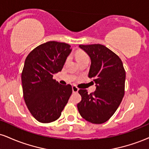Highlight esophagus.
I'll return each instance as SVG.
<instances>
[{
    "mask_svg": "<svg viewBox=\"0 0 149 149\" xmlns=\"http://www.w3.org/2000/svg\"><path fill=\"white\" fill-rule=\"evenodd\" d=\"M72 90H73V93H77L78 92V90H79V89H78L76 85H73L72 86Z\"/></svg>",
    "mask_w": 149,
    "mask_h": 149,
    "instance_id": "obj_1",
    "label": "esophagus"
}]
</instances>
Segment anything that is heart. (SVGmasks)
Masks as SVG:
<instances>
[{
  "mask_svg": "<svg viewBox=\"0 0 149 149\" xmlns=\"http://www.w3.org/2000/svg\"><path fill=\"white\" fill-rule=\"evenodd\" d=\"M76 57L77 60H78V62H80V61H81V60H85V59H89L88 55H87L85 52H84L82 51H80L77 52V53H76Z\"/></svg>",
  "mask_w": 149,
  "mask_h": 149,
  "instance_id": "1",
  "label": "heart"
}]
</instances>
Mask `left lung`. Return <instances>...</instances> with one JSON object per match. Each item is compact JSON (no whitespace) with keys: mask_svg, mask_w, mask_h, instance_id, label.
Segmentation results:
<instances>
[{"mask_svg":"<svg viewBox=\"0 0 149 149\" xmlns=\"http://www.w3.org/2000/svg\"><path fill=\"white\" fill-rule=\"evenodd\" d=\"M91 59L89 78L96 84L94 92L80 89L82 97L78 112L86 121L96 124L106 122L114 114L125 93L126 71L122 61L114 52L101 44L80 45Z\"/></svg>","mask_w":149,"mask_h":149,"instance_id":"obj_1","label":"left lung"}]
</instances>
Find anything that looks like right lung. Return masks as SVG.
I'll return each mask as SVG.
<instances>
[{"instance_id":"right-lung-1","label":"right lung","mask_w":149,"mask_h":149,"mask_svg":"<svg viewBox=\"0 0 149 149\" xmlns=\"http://www.w3.org/2000/svg\"><path fill=\"white\" fill-rule=\"evenodd\" d=\"M71 46L51 41L33 49L25 60L21 81L24 101L35 119L51 123L59 119L72 94L71 85H62L53 78L62 71Z\"/></svg>"}]
</instances>
